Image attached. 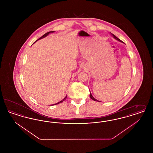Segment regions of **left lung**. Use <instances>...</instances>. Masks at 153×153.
<instances>
[{
	"mask_svg": "<svg viewBox=\"0 0 153 153\" xmlns=\"http://www.w3.org/2000/svg\"><path fill=\"white\" fill-rule=\"evenodd\" d=\"M111 34H112V36H113L115 38V39H117V40H118L119 41H120V42H122V41L120 39H119L117 37V36H115V35H114L113 34H112V33H111ZM89 96H90V97L93 100H94V101H96V102H99V101H98L97 100H96V99H95V98L92 96V94L90 93V95H89Z\"/></svg>",
	"mask_w": 153,
	"mask_h": 153,
	"instance_id": "obj_1",
	"label": "left lung"
}]
</instances>
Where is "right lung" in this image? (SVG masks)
Returning a JSON list of instances; mask_svg holds the SVG:
<instances>
[{"instance_id":"1","label":"right lung","mask_w":153,"mask_h":153,"mask_svg":"<svg viewBox=\"0 0 153 153\" xmlns=\"http://www.w3.org/2000/svg\"><path fill=\"white\" fill-rule=\"evenodd\" d=\"M53 32H54V31H49V32H48V33H46V34H44V36H41V38H39V39H41V38H44V37H45V36H48V34H49V33H53ZM66 97H67V95H66V96L65 97V98H64V99H63V100H61V102H57V103H56V104H53V105H56V104H59V103H61V102H64V100H65V99H66Z\"/></svg>"}]
</instances>
